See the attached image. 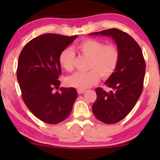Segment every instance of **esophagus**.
<instances>
[{"label":"esophagus","mask_w":160,"mask_h":160,"mask_svg":"<svg viewBox=\"0 0 160 160\" xmlns=\"http://www.w3.org/2000/svg\"><path fill=\"white\" fill-rule=\"evenodd\" d=\"M86 92V90H85V89H77V92H78V94H82V93H84V92Z\"/></svg>","instance_id":"1"}]
</instances>
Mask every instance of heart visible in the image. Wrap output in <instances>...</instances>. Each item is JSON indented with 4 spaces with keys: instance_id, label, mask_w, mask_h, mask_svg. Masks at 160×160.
Listing matches in <instances>:
<instances>
[{
    "instance_id": "heart-1",
    "label": "heart",
    "mask_w": 160,
    "mask_h": 160,
    "mask_svg": "<svg viewBox=\"0 0 160 160\" xmlns=\"http://www.w3.org/2000/svg\"><path fill=\"white\" fill-rule=\"evenodd\" d=\"M82 55L89 58L87 72H77L67 78L68 85L78 89L89 88L98 82L100 77L107 78L117 69L119 61V50L114 44H106L95 39H85L76 45ZM76 54L70 48L63 49L59 61L63 68L71 72L74 69Z\"/></svg>"
}]
</instances>
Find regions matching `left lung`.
<instances>
[{"mask_svg": "<svg viewBox=\"0 0 160 160\" xmlns=\"http://www.w3.org/2000/svg\"><path fill=\"white\" fill-rule=\"evenodd\" d=\"M89 35L111 37L119 50L117 69L105 82L113 90L107 92L98 87L92 105V112L98 120L106 124L117 123L132 111L143 91L146 71L143 52L130 35L117 28Z\"/></svg>", "mask_w": 160, "mask_h": 160, "instance_id": "left-lung-1", "label": "left lung"}]
</instances>
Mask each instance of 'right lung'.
Returning a JSON list of instances; mask_svg holds the SVG:
<instances>
[{
  "label": "right lung",
  "instance_id": "obj_1",
  "mask_svg": "<svg viewBox=\"0 0 160 160\" xmlns=\"http://www.w3.org/2000/svg\"><path fill=\"white\" fill-rule=\"evenodd\" d=\"M47 33L32 39L22 50L17 77L22 98L35 117L45 123L56 124L71 113L78 93L73 87H61V52L77 38Z\"/></svg>",
  "mask_w": 160,
  "mask_h": 160
}]
</instances>
